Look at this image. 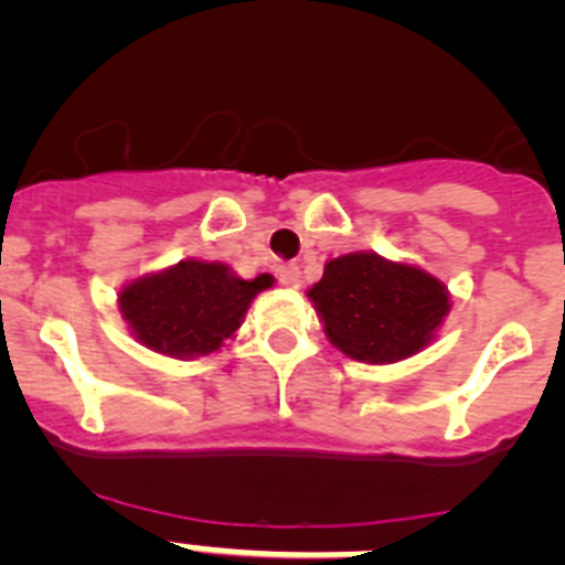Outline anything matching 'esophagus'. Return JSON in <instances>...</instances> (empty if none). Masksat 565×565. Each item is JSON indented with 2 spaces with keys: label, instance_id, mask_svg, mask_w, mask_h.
Listing matches in <instances>:
<instances>
[{
  "label": "esophagus",
  "instance_id": "1",
  "mask_svg": "<svg viewBox=\"0 0 565 565\" xmlns=\"http://www.w3.org/2000/svg\"><path fill=\"white\" fill-rule=\"evenodd\" d=\"M280 282L285 285V288H299L301 285V269L296 264H288V266H282L280 269Z\"/></svg>",
  "mask_w": 565,
  "mask_h": 565
}]
</instances>
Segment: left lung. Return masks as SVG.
Masks as SVG:
<instances>
[{
  "label": "left lung",
  "mask_w": 565,
  "mask_h": 565,
  "mask_svg": "<svg viewBox=\"0 0 565 565\" xmlns=\"http://www.w3.org/2000/svg\"><path fill=\"white\" fill-rule=\"evenodd\" d=\"M307 299L329 343L365 365H393L420 354L454 307L448 285L431 271L373 249L329 258Z\"/></svg>",
  "instance_id": "1"
}]
</instances>
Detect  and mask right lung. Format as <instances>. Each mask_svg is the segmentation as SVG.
Returning <instances> with one entry per match:
<instances>
[{"label": "right lung", "instance_id": "1", "mask_svg": "<svg viewBox=\"0 0 565 565\" xmlns=\"http://www.w3.org/2000/svg\"><path fill=\"white\" fill-rule=\"evenodd\" d=\"M271 285V275L244 280L222 260L183 258L122 282L117 310L139 345L172 360H194L236 338L253 299Z\"/></svg>", "mask_w": 565, "mask_h": 565}]
</instances>
